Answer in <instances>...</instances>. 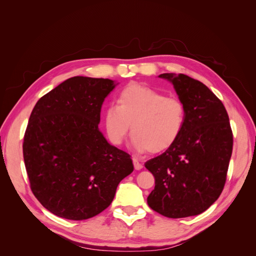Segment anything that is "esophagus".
Masks as SVG:
<instances>
[{
	"label": "esophagus",
	"mask_w": 256,
	"mask_h": 256,
	"mask_svg": "<svg viewBox=\"0 0 256 256\" xmlns=\"http://www.w3.org/2000/svg\"><path fill=\"white\" fill-rule=\"evenodd\" d=\"M133 164H134V168L136 170H140L143 168V165L140 164V160L136 158V157H133Z\"/></svg>",
	"instance_id": "34e87169"
}]
</instances>
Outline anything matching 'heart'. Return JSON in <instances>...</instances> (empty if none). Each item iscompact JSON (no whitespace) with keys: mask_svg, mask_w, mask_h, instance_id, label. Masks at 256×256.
<instances>
[{"mask_svg":"<svg viewBox=\"0 0 256 256\" xmlns=\"http://www.w3.org/2000/svg\"><path fill=\"white\" fill-rule=\"evenodd\" d=\"M186 123L182 100L143 86H128L121 91L118 106L103 112V125L108 140L121 145L132 125L133 146L140 152L160 153L175 144Z\"/></svg>","mask_w":256,"mask_h":256,"instance_id":"b5f03b06","label":"heart"}]
</instances>
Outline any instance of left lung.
Wrapping results in <instances>:
<instances>
[{"instance_id": "obj_1", "label": "left lung", "mask_w": 256, "mask_h": 256, "mask_svg": "<svg viewBox=\"0 0 256 256\" xmlns=\"http://www.w3.org/2000/svg\"><path fill=\"white\" fill-rule=\"evenodd\" d=\"M186 108V123L177 142L145 162L155 177L148 197L167 218L202 214L224 190L233 135L224 106L208 86L182 74H162Z\"/></svg>"}]
</instances>
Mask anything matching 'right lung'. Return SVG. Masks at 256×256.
<instances>
[{"label":"right lung","mask_w":256,"mask_h":256,"mask_svg":"<svg viewBox=\"0 0 256 256\" xmlns=\"http://www.w3.org/2000/svg\"><path fill=\"white\" fill-rule=\"evenodd\" d=\"M118 84L77 76L32 108L23 143L26 172L37 200L60 218L99 214L134 170L131 156L108 143L99 130L103 101Z\"/></svg>","instance_id":"right-lung-1"}]
</instances>
